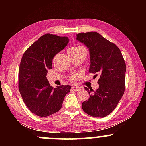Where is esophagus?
I'll list each match as a JSON object with an SVG mask.
<instances>
[{
  "label": "esophagus",
  "instance_id": "obj_1",
  "mask_svg": "<svg viewBox=\"0 0 146 146\" xmlns=\"http://www.w3.org/2000/svg\"><path fill=\"white\" fill-rule=\"evenodd\" d=\"M78 90H79V87L78 86H73L71 87V90H73V91H78Z\"/></svg>",
  "mask_w": 146,
  "mask_h": 146
}]
</instances>
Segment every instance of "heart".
Returning <instances> with one entry per match:
<instances>
[{"label":"heart","instance_id":"1","mask_svg":"<svg viewBox=\"0 0 146 146\" xmlns=\"http://www.w3.org/2000/svg\"><path fill=\"white\" fill-rule=\"evenodd\" d=\"M84 48L83 46H73V47L70 48L69 50H68V53H72V52H76L80 51V50L83 49Z\"/></svg>","mask_w":146,"mask_h":146}]
</instances>
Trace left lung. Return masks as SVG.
Instances as JSON below:
<instances>
[{
    "instance_id": "left-lung-1",
    "label": "left lung",
    "mask_w": 146,
    "mask_h": 146,
    "mask_svg": "<svg viewBox=\"0 0 146 146\" xmlns=\"http://www.w3.org/2000/svg\"><path fill=\"white\" fill-rule=\"evenodd\" d=\"M76 36L77 40L89 51L88 72L100 75L96 90L84 87L89 98L82 102V108L90 116L104 117L115 109L124 93L126 71L124 60L119 48L98 32L80 33Z\"/></svg>"
}]
</instances>
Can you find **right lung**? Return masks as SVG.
<instances>
[{"label": "right lung", "instance_id": "1", "mask_svg": "<svg viewBox=\"0 0 146 146\" xmlns=\"http://www.w3.org/2000/svg\"><path fill=\"white\" fill-rule=\"evenodd\" d=\"M68 37L50 33L41 36L25 52L20 64L18 87L23 102L31 113L39 117H47L60 110L69 85L53 88L46 75L53 67L57 53L67 46Z\"/></svg>", "mask_w": 146, "mask_h": 146}]
</instances>
